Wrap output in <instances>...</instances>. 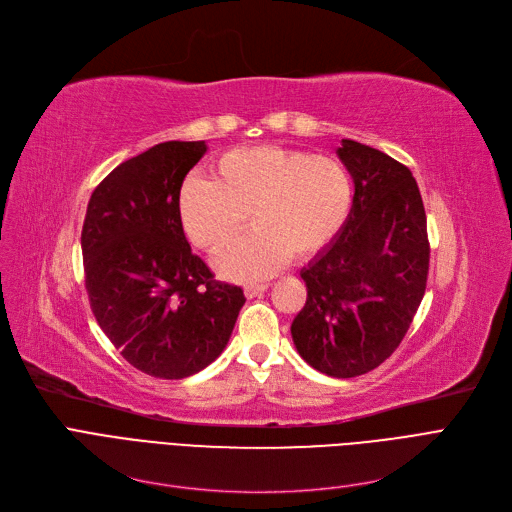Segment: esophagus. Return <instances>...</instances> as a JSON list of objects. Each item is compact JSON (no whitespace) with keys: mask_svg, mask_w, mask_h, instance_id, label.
<instances>
[{"mask_svg":"<svg viewBox=\"0 0 512 512\" xmlns=\"http://www.w3.org/2000/svg\"><path fill=\"white\" fill-rule=\"evenodd\" d=\"M267 290V284H247L245 286V297L247 299H255V297H259L261 292H265Z\"/></svg>","mask_w":512,"mask_h":512,"instance_id":"1","label":"esophagus"}]
</instances>
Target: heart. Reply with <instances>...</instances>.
Returning <instances> with one entry per match:
<instances>
[{
    "mask_svg": "<svg viewBox=\"0 0 512 512\" xmlns=\"http://www.w3.org/2000/svg\"><path fill=\"white\" fill-rule=\"evenodd\" d=\"M353 201L346 168L332 155L280 147L224 153L213 180L191 178L180 191V220L195 245L220 251L244 227L256 230L215 257L226 280L276 274L292 257L309 259L342 228Z\"/></svg>",
    "mask_w": 512,
    "mask_h": 512,
    "instance_id": "heart-1",
    "label": "heart"
}]
</instances>
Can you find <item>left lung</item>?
Here are the masks:
<instances>
[{"instance_id":"obj_1","label":"left lung","mask_w":512,"mask_h":512,"mask_svg":"<svg viewBox=\"0 0 512 512\" xmlns=\"http://www.w3.org/2000/svg\"><path fill=\"white\" fill-rule=\"evenodd\" d=\"M336 153L355 184L353 207L303 267L307 303L290 334L313 369L344 380L382 365L405 338L425 294L429 242L407 166L351 139Z\"/></svg>"}]
</instances>
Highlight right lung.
Listing matches in <instances>:
<instances>
[{
	"instance_id": "1",
	"label": "right lung",
	"mask_w": 512,
	"mask_h": 512,
	"mask_svg": "<svg viewBox=\"0 0 512 512\" xmlns=\"http://www.w3.org/2000/svg\"><path fill=\"white\" fill-rule=\"evenodd\" d=\"M205 153V141H168L126 159L93 191L80 236L99 328L132 367L161 380L218 359L247 301L213 280L182 230V180Z\"/></svg>"
}]
</instances>
